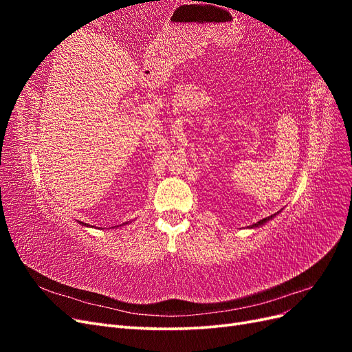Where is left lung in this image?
I'll return each mask as SVG.
<instances>
[{
    "label": "left lung",
    "mask_w": 352,
    "mask_h": 352,
    "mask_svg": "<svg viewBox=\"0 0 352 352\" xmlns=\"http://www.w3.org/2000/svg\"><path fill=\"white\" fill-rule=\"evenodd\" d=\"M276 214H273V216H269V217H265V219H263V220H260V221H257V223H254V225H251L250 228H258V226H261V225H264L265 221H269L270 219H273Z\"/></svg>",
    "instance_id": "1"
}]
</instances>
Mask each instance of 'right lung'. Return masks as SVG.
Instances as JSON below:
<instances>
[{
	"instance_id": "1",
	"label": "right lung",
	"mask_w": 352,
	"mask_h": 352,
	"mask_svg": "<svg viewBox=\"0 0 352 352\" xmlns=\"http://www.w3.org/2000/svg\"><path fill=\"white\" fill-rule=\"evenodd\" d=\"M82 226H89V225H87V223H82Z\"/></svg>"
}]
</instances>
